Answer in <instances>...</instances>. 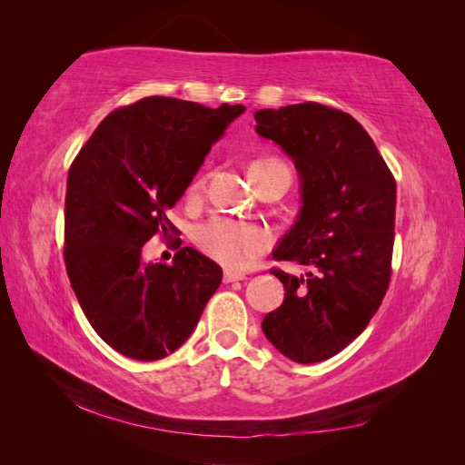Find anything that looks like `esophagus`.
Listing matches in <instances>:
<instances>
[{"label":"esophagus","instance_id":"esophagus-1","mask_svg":"<svg viewBox=\"0 0 465 465\" xmlns=\"http://www.w3.org/2000/svg\"><path fill=\"white\" fill-rule=\"evenodd\" d=\"M246 275L244 273H234V272H224L223 281L224 283H234V281H244Z\"/></svg>","mask_w":465,"mask_h":465}]
</instances>
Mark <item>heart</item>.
I'll return each instance as SVG.
<instances>
[{"label":"heart","mask_w":465,"mask_h":465,"mask_svg":"<svg viewBox=\"0 0 465 465\" xmlns=\"http://www.w3.org/2000/svg\"><path fill=\"white\" fill-rule=\"evenodd\" d=\"M273 171H289V168L277 159H260L252 163L250 176L256 180ZM205 184V176H198L190 186V193H198ZM193 241L200 246L203 254L213 258L221 265L232 272H242L270 248L272 238L267 231L254 227V224L238 223L227 217H213L202 227L195 229Z\"/></svg>","instance_id":"1"}]
</instances>
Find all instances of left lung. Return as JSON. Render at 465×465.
<instances>
[{
	"instance_id": "1",
	"label": "left lung",
	"mask_w": 465,
	"mask_h": 465,
	"mask_svg": "<svg viewBox=\"0 0 465 465\" xmlns=\"http://www.w3.org/2000/svg\"><path fill=\"white\" fill-rule=\"evenodd\" d=\"M256 132L281 145L301 176L302 207L275 260L311 267L306 277L272 270L285 301L262 330L287 359L326 361L362 333L391 275L396 180L367 130L318 103L267 108Z\"/></svg>"
}]
</instances>
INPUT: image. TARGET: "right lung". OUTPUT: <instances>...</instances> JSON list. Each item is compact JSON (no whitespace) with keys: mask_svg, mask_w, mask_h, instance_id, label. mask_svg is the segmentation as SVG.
<instances>
[{"mask_svg":"<svg viewBox=\"0 0 465 465\" xmlns=\"http://www.w3.org/2000/svg\"><path fill=\"white\" fill-rule=\"evenodd\" d=\"M244 110L147 96L110 112L69 166L67 277L93 330L118 353L137 361L174 353L219 289L221 267L198 250L180 248L166 265L145 263L142 248L154 234L176 232L166 211Z\"/></svg>","mask_w":465,"mask_h":465,"instance_id":"obj_1","label":"right lung"}]
</instances>
